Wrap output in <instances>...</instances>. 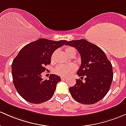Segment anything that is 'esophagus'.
I'll list each match as a JSON object with an SVG mask.
<instances>
[{
    "mask_svg": "<svg viewBox=\"0 0 126 126\" xmlns=\"http://www.w3.org/2000/svg\"><path fill=\"white\" fill-rule=\"evenodd\" d=\"M61 79H62V80H64V79H66V77H63V76H62V77H61Z\"/></svg>",
    "mask_w": 126,
    "mask_h": 126,
    "instance_id": "34e87169",
    "label": "esophagus"
}]
</instances>
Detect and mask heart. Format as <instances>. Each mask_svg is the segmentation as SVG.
Returning a JSON list of instances; mask_svg holds the SVG:
<instances>
[{"instance_id": "1", "label": "heart", "mask_w": 126, "mask_h": 126, "mask_svg": "<svg viewBox=\"0 0 126 126\" xmlns=\"http://www.w3.org/2000/svg\"><path fill=\"white\" fill-rule=\"evenodd\" d=\"M75 49L74 48L70 47H67L65 49L66 53L67 55L70 52L74 51ZM54 56H55V52H54L52 54L51 56V61H53L54 60ZM76 70V66L73 64H60V65L57 66L55 69V72L57 74L60 75L62 76H67L71 74Z\"/></svg>"}]
</instances>
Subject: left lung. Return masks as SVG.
Wrapping results in <instances>:
<instances>
[{
  "label": "left lung",
  "mask_w": 126,
  "mask_h": 126,
  "mask_svg": "<svg viewBox=\"0 0 126 126\" xmlns=\"http://www.w3.org/2000/svg\"><path fill=\"white\" fill-rule=\"evenodd\" d=\"M73 47L81 55V64L77 75L82 79L76 80L69 88L71 96L84 105L94 104L106 96L113 79L112 66L104 51L85 39L69 41L65 44Z\"/></svg>",
  "instance_id": "obj_1"
}]
</instances>
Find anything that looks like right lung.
I'll use <instances>...</instances> for the list:
<instances>
[{"label": "right lung", "mask_w": 126, "mask_h": 126, "mask_svg": "<svg viewBox=\"0 0 126 126\" xmlns=\"http://www.w3.org/2000/svg\"><path fill=\"white\" fill-rule=\"evenodd\" d=\"M67 41H51L39 39L22 48L12 63V75L15 88L24 100L39 104L53 96L59 76L51 74L48 79H43L41 74L45 66L51 63L52 54Z\"/></svg>", "instance_id": "add662e5"}]
</instances>
